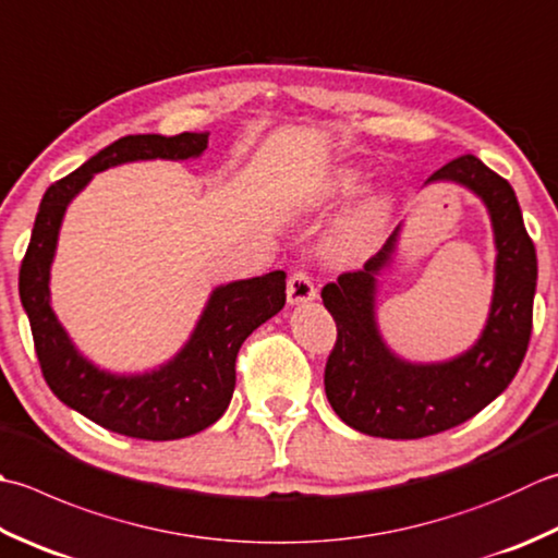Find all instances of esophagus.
<instances>
[{"mask_svg": "<svg viewBox=\"0 0 558 558\" xmlns=\"http://www.w3.org/2000/svg\"><path fill=\"white\" fill-rule=\"evenodd\" d=\"M316 298V288L310 278L307 270H292L288 278V302L290 304H302V302H312Z\"/></svg>", "mask_w": 558, "mask_h": 558, "instance_id": "esophagus-1", "label": "esophagus"}]
</instances>
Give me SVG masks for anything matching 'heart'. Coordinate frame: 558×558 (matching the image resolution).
I'll return each instance as SVG.
<instances>
[{"label":"heart","mask_w":558,"mask_h":558,"mask_svg":"<svg viewBox=\"0 0 558 558\" xmlns=\"http://www.w3.org/2000/svg\"><path fill=\"white\" fill-rule=\"evenodd\" d=\"M365 177L353 167L336 169L329 179L322 183L319 189V203H333L343 201L348 195L360 191ZM391 217V198L387 193H373L367 195L363 203H357L351 213H348L341 225L333 232V251L338 256L353 258L363 256L373 248Z\"/></svg>","instance_id":"obj_1"}]
</instances>
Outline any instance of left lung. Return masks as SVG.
<instances>
[{
    "mask_svg": "<svg viewBox=\"0 0 558 558\" xmlns=\"http://www.w3.org/2000/svg\"><path fill=\"white\" fill-rule=\"evenodd\" d=\"M430 181L466 185L486 203L498 248L494 302L482 338L466 353L413 365L389 351L375 322L377 276L395 254L399 227L363 268L324 286V307L338 331L324 369L326 399L338 418L373 438L416 440L469 421L510 385L527 353L537 251L515 191L474 155L447 161Z\"/></svg>",
    "mask_w": 558,
    "mask_h": 558,
    "instance_id": "left-lung-1",
    "label": "left lung"
}]
</instances>
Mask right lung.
<instances>
[{
    "instance_id": "right-lung-1",
    "label": "right lung",
    "mask_w": 558,
    "mask_h": 558,
    "mask_svg": "<svg viewBox=\"0 0 558 558\" xmlns=\"http://www.w3.org/2000/svg\"><path fill=\"white\" fill-rule=\"evenodd\" d=\"M207 135L210 133L116 140L46 191L21 260V304L28 314L40 373L52 395L101 428L128 438L179 440L205 430L222 416L232 401L239 348L260 324L286 307V272L272 270L217 288L191 341L171 363L147 375L120 377L82 357L50 307L48 282L58 232L70 201L94 173L125 161L198 157L207 147Z\"/></svg>"
}]
</instances>
